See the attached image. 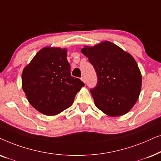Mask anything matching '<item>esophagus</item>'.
Wrapping results in <instances>:
<instances>
[{
	"label": "esophagus",
	"instance_id": "1",
	"mask_svg": "<svg viewBox=\"0 0 161 161\" xmlns=\"http://www.w3.org/2000/svg\"><path fill=\"white\" fill-rule=\"evenodd\" d=\"M81 79H82V81L83 82L85 83V77H84V76H82V78H81Z\"/></svg>",
	"mask_w": 161,
	"mask_h": 161
}]
</instances>
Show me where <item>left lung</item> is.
<instances>
[{"label": "left lung", "mask_w": 161, "mask_h": 161, "mask_svg": "<svg viewBox=\"0 0 161 161\" xmlns=\"http://www.w3.org/2000/svg\"><path fill=\"white\" fill-rule=\"evenodd\" d=\"M81 51L97 75V85L90 90L96 108L110 116L129 112L138 100L142 82L132 56L109 41L85 46Z\"/></svg>", "instance_id": "obj_1"}]
</instances>
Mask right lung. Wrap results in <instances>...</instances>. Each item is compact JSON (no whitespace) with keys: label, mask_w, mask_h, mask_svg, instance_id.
Instances as JSON below:
<instances>
[{"label":"right lung","mask_w":161,"mask_h":161,"mask_svg":"<svg viewBox=\"0 0 161 161\" xmlns=\"http://www.w3.org/2000/svg\"><path fill=\"white\" fill-rule=\"evenodd\" d=\"M84 85L70 75L65 48H42L23 70L22 87L28 101L46 115H57L71 106Z\"/></svg>","instance_id":"1"}]
</instances>
